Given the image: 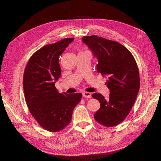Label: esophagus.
<instances>
[{
  "mask_svg": "<svg viewBox=\"0 0 161 161\" xmlns=\"http://www.w3.org/2000/svg\"><path fill=\"white\" fill-rule=\"evenodd\" d=\"M82 96L86 98H91V93L89 92H82Z\"/></svg>",
  "mask_w": 161,
  "mask_h": 161,
  "instance_id": "esophagus-1",
  "label": "esophagus"
}]
</instances>
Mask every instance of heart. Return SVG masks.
I'll list each match as a JSON object with an SVG mask.
<instances>
[{"instance_id": "b5f03b06", "label": "heart", "mask_w": 161, "mask_h": 161, "mask_svg": "<svg viewBox=\"0 0 161 161\" xmlns=\"http://www.w3.org/2000/svg\"><path fill=\"white\" fill-rule=\"evenodd\" d=\"M82 52H83V51H82V50H79V53H82Z\"/></svg>"}]
</instances>
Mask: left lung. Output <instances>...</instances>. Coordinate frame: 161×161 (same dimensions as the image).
Listing matches in <instances>:
<instances>
[{"label": "left lung", "mask_w": 161, "mask_h": 161, "mask_svg": "<svg viewBox=\"0 0 161 161\" xmlns=\"http://www.w3.org/2000/svg\"><path fill=\"white\" fill-rule=\"evenodd\" d=\"M82 40L98 60L97 71L108 78L105 82L109 98L98 92L92 97L101 107L95 119L106 127L118 125L125 119L135 103L140 89L137 64L131 52L121 43L97 36H84Z\"/></svg>", "instance_id": "left-lung-1"}]
</instances>
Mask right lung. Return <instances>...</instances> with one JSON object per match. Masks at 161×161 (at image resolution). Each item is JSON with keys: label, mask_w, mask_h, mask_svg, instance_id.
Segmentation results:
<instances>
[{"label": "right lung", "mask_w": 161, "mask_h": 161, "mask_svg": "<svg viewBox=\"0 0 161 161\" xmlns=\"http://www.w3.org/2000/svg\"><path fill=\"white\" fill-rule=\"evenodd\" d=\"M74 38H64L42 47L29 60L24 71L23 89L31 114L42 127L59 131L70 122L82 94L60 93L55 82L61 75L60 56Z\"/></svg>", "instance_id": "1"}]
</instances>
